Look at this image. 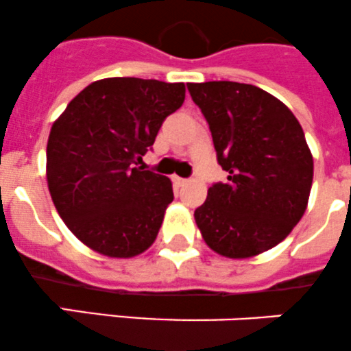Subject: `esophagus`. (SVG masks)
Returning <instances> with one entry per match:
<instances>
[{"mask_svg":"<svg viewBox=\"0 0 351 351\" xmlns=\"http://www.w3.org/2000/svg\"><path fill=\"white\" fill-rule=\"evenodd\" d=\"M171 180H173V183H175L176 186H183L186 182H189V180H186V178H182V176H176V175L173 176Z\"/></svg>","mask_w":351,"mask_h":351,"instance_id":"1","label":"esophagus"}]
</instances>
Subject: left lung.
I'll return each instance as SVG.
<instances>
[{"label":"left lung","mask_w":351,"mask_h":351,"mask_svg":"<svg viewBox=\"0 0 351 351\" xmlns=\"http://www.w3.org/2000/svg\"><path fill=\"white\" fill-rule=\"evenodd\" d=\"M209 123L226 183L195 209L204 241L247 258L283 241L307 209L314 159L295 114L266 90L238 82L186 84Z\"/></svg>","instance_id":"1"}]
</instances>
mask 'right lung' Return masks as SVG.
Segmentation results:
<instances>
[{"instance_id": "add662e5", "label": "right lung", "mask_w": 351, "mask_h": 351, "mask_svg": "<svg viewBox=\"0 0 351 351\" xmlns=\"http://www.w3.org/2000/svg\"><path fill=\"white\" fill-rule=\"evenodd\" d=\"M183 101L182 82L103 78L87 85L54 121L47 186L60 217L82 243L118 258L154 243L173 186L168 176L137 165Z\"/></svg>"}]
</instances>
